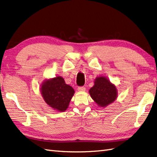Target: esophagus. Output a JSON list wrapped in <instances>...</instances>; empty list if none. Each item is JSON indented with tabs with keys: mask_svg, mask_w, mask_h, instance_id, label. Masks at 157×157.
Instances as JSON below:
<instances>
[{
	"mask_svg": "<svg viewBox=\"0 0 157 157\" xmlns=\"http://www.w3.org/2000/svg\"><path fill=\"white\" fill-rule=\"evenodd\" d=\"M78 91H82V92H84V91H85V90H86V88L83 87V86L78 87Z\"/></svg>",
	"mask_w": 157,
	"mask_h": 157,
	"instance_id": "esophagus-1",
	"label": "esophagus"
}]
</instances>
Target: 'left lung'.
Listing matches in <instances>:
<instances>
[{
	"mask_svg": "<svg viewBox=\"0 0 157 157\" xmlns=\"http://www.w3.org/2000/svg\"><path fill=\"white\" fill-rule=\"evenodd\" d=\"M117 90L115 84L105 77H96L94 85L89 90L90 96L97 105L105 107L116 100Z\"/></svg>",
	"mask_w": 157,
	"mask_h": 157,
	"instance_id": "8db88e82",
	"label": "left lung"
}]
</instances>
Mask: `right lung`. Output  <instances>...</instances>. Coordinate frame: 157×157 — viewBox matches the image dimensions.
Here are the masks:
<instances>
[{
    "mask_svg": "<svg viewBox=\"0 0 157 157\" xmlns=\"http://www.w3.org/2000/svg\"><path fill=\"white\" fill-rule=\"evenodd\" d=\"M40 92L44 101L50 107L56 111L63 112L68 108L75 90L65 84L62 77L58 76L44 80L41 84Z\"/></svg>",
    "mask_w": 157,
    "mask_h": 157,
    "instance_id": "1",
    "label": "right lung"
}]
</instances>
